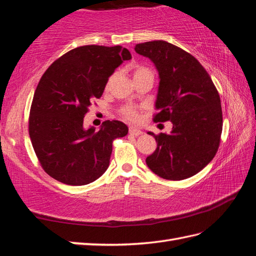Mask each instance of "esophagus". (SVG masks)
Instances as JSON below:
<instances>
[{
  "label": "esophagus",
  "mask_w": 256,
  "mask_h": 256,
  "mask_svg": "<svg viewBox=\"0 0 256 256\" xmlns=\"http://www.w3.org/2000/svg\"><path fill=\"white\" fill-rule=\"evenodd\" d=\"M129 134L132 136H139V134H142V132H141L140 129L136 128V127H130L129 128Z\"/></svg>",
  "instance_id": "1"
}]
</instances>
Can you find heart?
Instances as JSON below:
<instances>
[{"mask_svg":"<svg viewBox=\"0 0 256 256\" xmlns=\"http://www.w3.org/2000/svg\"><path fill=\"white\" fill-rule=\"evenodd\" d=\"M144 74H152V72L146 66H139L134 68V76H144ZM122 116L127 119V120H130V122H137L139 119L138 112L132 106L122 107Z\"/></svg>","mask_w":256,"mask_h":256,"instance_id":"1","label":"heart"}]
</instances>
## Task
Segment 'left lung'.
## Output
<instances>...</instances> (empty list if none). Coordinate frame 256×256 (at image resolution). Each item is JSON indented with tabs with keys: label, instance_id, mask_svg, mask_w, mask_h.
Masks as SVG:
<instances>
[{
	"label": "left lung",
	"instance_id": "obj_1",
	"mask_svg": "<svg viewBox=\"0 0 256 256\" xmlns=\"http://www.w3.org/2000/svg\"><path fill=\"white\" fill-rule=\"evenodd\" d=\"M156 64L160 85L154 122H172L171 134H154L156 149L146 166L162 178L180 180L200 172L218 151L222 110L217 88L200 62L182 48L164 40L134 47Z\"/></svg>",
	"mask_w": 256,
	"mask_h": 256
}]
</instances>
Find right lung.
Segmentation results:
<instances>
[{"label": "right lung", "mask_w": 256, "mask_h": 256, "mask_svg": "<svg viewBox=\"0 0 256 256\" xmlns=\"http://www.w3.org/2000/svg\"><path fill=\"white\" fill-rule=\"evenodd\" d=\"M132 59L122 46H82L68 51L39 81L32 102L28 132L44 171L61 183H92L110 166L112 141L128 127L106 120L95 132L83 128V118L100 98L116 68Z\"/></svg>", "instance_id": "right-lung-1"}]
</instances>
